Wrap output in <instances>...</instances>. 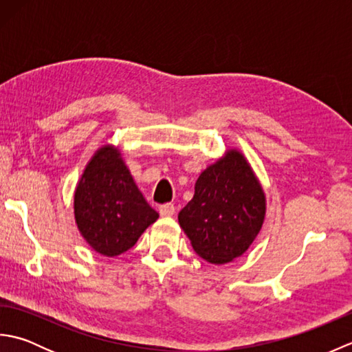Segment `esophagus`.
Wrapping results in <instances>:
<instances>
[{"label":"esophagus","mask_w":352,"mask_h":352,"mask_svg":"<svg viewBox=\"0 0 352 352\" xmlns=\"http://www.w3.org/2000/svg\"><path fill=\"white\" fill-rule=\"evenodd\" d=\"M159 213H160V216H164V218H166V216H174L175 206L174 204H163L159 208Z\"/></svg>","instance_id":"esophagus-1"}]
</instances>
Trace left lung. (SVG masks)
Segmentation results:
<instances>
[{"instance_id":"left-lung-1","label":"left lung","mask_w":352,"mask_h":352,"mask_svg":"<svg viewBox=\"0 0 352 352\" xmlns=\"http://www.w3.org/2000/svg\"><path fill=\"white\" fill-rule=\"evenodd\" d=\"M265 192L250 163L230 149L201 172L195 195L178 213V222L193 250L208 263L241 257L263 226Z\"/></svg>"}]
</instances>
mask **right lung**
Here are the masks:
<instances>
[{
    "label": "right lung",
    "mask_w": 352,
    "mask_h": 352,
    "mask_svg": "<svg viewBox=\"0 0 352 352\" xmlns=\"http://www.w3.org/2000/svg\"><path fill=\"white\" fill-rule=\"evenodd\" d=\"M74 214L85 241L101 256L129 251L159 218L138 189L118 148L94 154L74 195Z\"/></svg>",
    "instance_id": "obj_1"
}]
</instances>
